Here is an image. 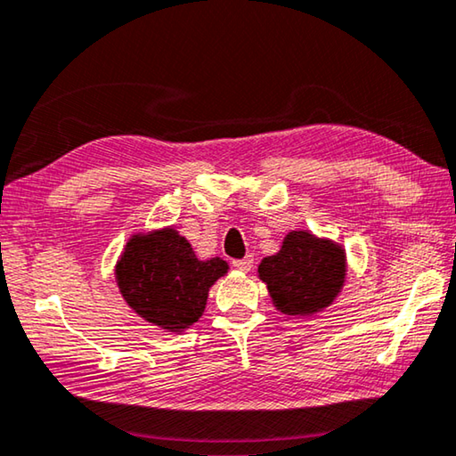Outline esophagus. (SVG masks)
I'll use <instances>...</instances> for the list:
<instances>
[{
	"mask_svg": "<svg viewBox=\"0 0 456 456\" xmlns=\"http://www.w3.org/2000/svg\"><path fill=\"white\" fill-rule=\"evenodd\" d=\"M232 265L238 268V271L248 273L250 268H252V256H246V258H240V260H234Z\"/></svg>",
	"mask_w": 456,
	"mask_h": 456,
	"instance_id": "34e87169",
	"label": "esophagus"
}]
</instances>
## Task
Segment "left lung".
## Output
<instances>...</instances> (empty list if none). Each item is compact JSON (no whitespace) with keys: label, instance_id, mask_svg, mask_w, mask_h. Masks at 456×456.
<instances>
[{"label":"left lung","instance_id":"obj_1","mask_svg":"<svg viewBox=\"0 0 456 456\" xmlns=\"http://www.w3.org/2000/svg\"><path fill=\"white\" fill-rule=\"evenodd\" d=\"M347 258L341 244L293 230L277 255L263 258L258 279L265 282L273 305L290 317H313L330 307L341 293Z\"/></svg>","mask_w":456,"mask_h":456}]
</instances>
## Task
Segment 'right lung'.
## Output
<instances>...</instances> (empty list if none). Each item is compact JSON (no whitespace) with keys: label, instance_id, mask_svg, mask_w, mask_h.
Returning a JSON list of instances; mask_svg holds the SVG:
<instances>
[{"label":"right lung","instance_id":"obj_1","mask_svg":"<svg viewBox=\"0 0 456 456\" xmlns=\"http://www.w3.org/2000/svg\"><path fill=\"white\" fill-rule=\"evenodd\" d=\"M226 273V260H200L174 228L133 234L115 266L117 287L126 305L147 323L171 333L196 323L210 287Z\"/></svg>","mask_w":456,"mask_h":456}]
</instances>
